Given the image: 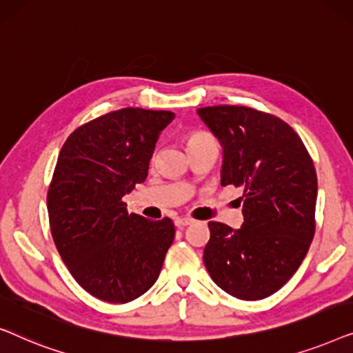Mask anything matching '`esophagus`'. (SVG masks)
<instances>
[{"label":"esophagus","instance_id":"34e87169","mask_svg":"<svg viewBox=\"0 0 353 353\" xmlns=\"http://www.w3.org/2000/svg\"><path fill=\"white\" fill-rule=\"evenodd\" d=\"M192 220L191 219H186V216H178V219H175V225L178 226V228H185V226L191 225Z\"/></svg>","mask_w":353,"mask_h":353}]
</instances>
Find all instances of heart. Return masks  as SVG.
<instances>
[{"instance_id": "obj_1", "label": "heart", "mask_w": 353, "mask_h": 353, "mask_svg": "<svg viewBox=\"0 0 353 353\" xmlns=\"http://www.w3.org/2000/svg\"><path fill=\"white\" fill-rule=\"evenodd\" d=\"M212 137H209L207 133H202V132H197V133H191L190 137H188V144H192V143H199V141H204V139H209Z\"/></svg>"}]
</instances>
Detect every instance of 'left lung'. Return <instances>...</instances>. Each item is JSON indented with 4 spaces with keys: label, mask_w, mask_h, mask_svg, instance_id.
Listing matches in <instances>:
<instances>
[{
    "label": "left lung",
    "mask_w": 353,
    "mask_h": 353,
    "mask_svg": "<svg viewBox=\"0 0 353 353\" xmlns=\"http://www.w3.org/2000/svg\"><path fill=\"white\" fill-rule=\"evenodd\" d=\"M223 148L221 186H243L239 230L209 221L204 263L216 286L259 301L286 284L315 234L318 181L302 139L281 119L244 105L197 109Z\"/></svg>",
    "instance_id": "8db88e82"
}]
</instances>
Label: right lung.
I'll return each mask as SVG.
<instances>
[{"instance_id":"1","label":"right lung","mask_w":353,"mask_h":353,"mask_svg":"<svg viewBox=\"0 0 353 353\" xmlns=\"http://www.w3.org/2000/svg\"><path fill=\"white\" fill-rule=\"evenodd\" d=\"M175 114L125 108L81 125L62 146L48 190L51 234L75 281L99 301L149 291L175 239L170 219L128 214L123 196L148 176Z\"/></svg>"}]
</instances>
